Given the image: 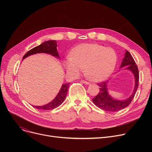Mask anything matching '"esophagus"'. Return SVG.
Masks as SVG:
<instances>
[{"instance_id":"esophagus-1","label":"esophagus","mask_w":152,"mask_h":152,"mask_svg":"<svg viewBox=\"0 0 152 152\" xmlns=\"http://www.w3.org/2000/svg\"><path fill=\"white\" fill-rule=\"evenodd\" d=\"M81 82L82 83H83V84H87V85H88V84H90V83H89L88 81H85V80H81Z\"/></svg>"}]
</instances>
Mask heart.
<instances>
[{"instance_id": "1", "label": "heart", "mask_w": 152, "mask_h": 152, "mask_svg": "<svg viewBox=\"0 0 152 152\" xmlns=\"http://www.w3.org/2000/svg\"><path fill=\"white\" fill-rule=\"evenodd\" d=\"M116 53L111 48L97 44H82L71 52L65 61L68 73L77 76L84 68L86 76L94 81L107 78L115 66Z\"/></svg>"}]
</instances>
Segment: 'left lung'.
I'll return each mask as SVG.
<instances>
[{
    "mask_svg": "<svg viewBox=\"0 0 152 152\" xmlns=\"http://www.w3.org/2000/svg\"><path fill=\"white\" fill-rule=\"evenodd\" d=\"M125 66V69L132 71L135 78L134 89L131 96L123 100H118L111 97L108 92V81H105L98 84L100 87V92L95 97L92 99L94 104L97 107L107 111H117L125 108L132 102L134 95L136 93L139 86V74L137 66L136 65L133 57L131 53L126 50L124 57L121 65V68Z\"/></svg>",
    "mask_w": 152,
    "mask_h": 152,
    "instance_id": "obj_1",
    "label": "left lung"
}]
</instances>
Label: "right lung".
<instances>
[{"instance_id": "add662e5", "label": "right lung", "mask_w": 152, "mask_h": 152, "mask_svg": "<svg viewBox=\"0 0 152 152\" xmlns=\"http://www.w3.org/2000/svg\"><path fill=\"white\" fill-rule=\"evenodd\" d=\"M57 41H47L43 43H42L41 45H39L33 49H32L29 51H28L26 54L23 56V60L25 59V58L29 57V56L39 53H49L52 55V56L55 57H57L60 58L58 53L57 52ZM69 83L66 84H63L61 86V89L58 93L57 96L55 98L52 100L50 103H47V104L42 106H33L37 109L39 110H50L54 109L55 108L58 107L60 106L61 103L65 100L66 94L68 92V90L69 88Z\"/></svg>"}]
</instances>
